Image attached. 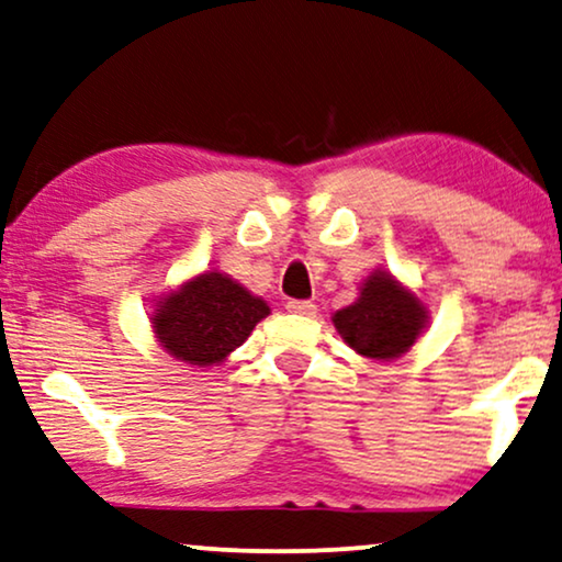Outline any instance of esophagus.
Instances as JSON below:
<instances>
[{"label": "esophagus", "mask_w": 562, "mask_h": 562, "mask_svg": "<svg viewBox=\"0 0 562 562\" xmlns=\"http://www.w3.org/2000/svg\"><path fill=\"white\" fill-rule=\"evenodd\" d=\"M286 310L291 312V315H304V317H310V315H315V304L312 302H302V299H291V302L286 304Z\"/></svg>", "instance_id": "34e87169"}]
</instances>
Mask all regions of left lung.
I'll return each instance as SVG.
<instances>
[{"label": "left lung", "instance_id": "left-lung-1", "mask_svg": "<svg viewBox=\"0 0 562 562\" xmlns=\"http://www.w3.org/2000/svg\"><path fill=\"white\" fill-rule=\"evenodd\" d=\"M333 325L348 348L374 361L407 353L428 327V307L420 296L384 268L361 283L359 299L333 315Z\"/></svg>", "mask_w": 562, "mask_h": 562}]
</instances>
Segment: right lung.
Instances as JSON below:
<instances>
[{
    "instance_id": "right-lung-1",
    "label": "right lung",
    "mask_w": 562,
    "mask_h": 562,
    "mask_svg": "<svg viewBox=\"0 0 562 562\" xmlns=\"http://www.w3.org/2000/svg\"><path fill=\"white\" fill-rule=\"evenodd\" d=\"M271 307L227 273L203 271L155 299L157 344L191 367H214L245 344Z\"/></svg>"
}]
</instances>
